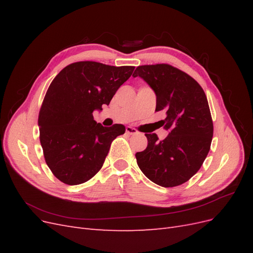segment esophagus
<instances>
[{"label": "esophagus", "instance_id": "1", "mask_svg": "<svg viewBox=\"0 0 253 253\" xmlns=\"http://www.w3.org/2000/svg\"><path fill=\"white\" fill-rule=\"evenodd\" d=\"M126 132L129 135H134V134H137V129L134 128V127H131V126H126Z\"/></svg>", "mask_w": 253, "mask_h": 253}]
</instances>
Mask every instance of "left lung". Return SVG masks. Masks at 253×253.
<instances>
[{
  "instance_id": "1",
  "label": "left lung",
  "mask_w": 253,
  "mask_h": 253,
  "mask_svg": "<svg viewBox=\"0 0 253 253\" xmlns=\"http://www.w3.org/2000/svg\"><path fill=\"white\" fill-rule=\"evenodd\" d=\"M139 76L156 94L155 112L164 111V140L145 134L148 147L135 156L137 165L156 185L172 188L182 185L201 169L210 151L213 121L204 89L191 76L170 64L141 65Z\"/></svg>"
}]
</instances>
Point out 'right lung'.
<instances>
[{
  "instance_id": "1",
  "label": "right lung",
  "mask_w": 253,
  "mask_h": 253,
  "mask_svg": "<svg viewBox=\"0 0 253 253\" xmlns=\"http://www.w3.org/2000/svg\"><path fill=\"white\" fill-rule=\"evenodd\" d=\"M134 68L80 61L65 66L51 81L38 125L45 162L60 181L75 186L94 177L112 141L125 134L122 125L97 124L93 112L110 104Z\"/></svg>"
}]
</instances>
